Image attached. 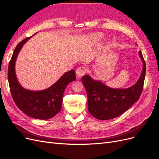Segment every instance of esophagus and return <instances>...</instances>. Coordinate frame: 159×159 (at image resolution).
<instances>
[{"mask_svg":"<svg viewBox=\"0 0 159 159\" xmlns=\"http://www.w3.org/2000/svg\"><path fill=\"white\" fill-rule=\"evenodd\" d=\"M87 71V70L85 67H80L79 68L76 70V75L78 78H81Z\"/></svg>","mask_w":159,"mask_h":159,"instance_id":"34e87169","label":"esophagus"}]
</instances>
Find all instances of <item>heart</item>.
Listing matches in <instances>:
<instances>
[{
    "instance_id": "heart-1",
    "label": "heart",
    "mask_w": 159,
    "mask_h": 159,
    "mask_svg": "<svg viewBox=\"0 0 159 159\" xmlns=\"http://www.w3.org/2000/svg\"><path fill=\"white\" fill-rule=\"evenodd\" d=\"M104 35L102 33L95 32L88 35L85 38V41L86 44L89 46H93L99 44L103 40Z\"/></svg>"
}]
</instances>
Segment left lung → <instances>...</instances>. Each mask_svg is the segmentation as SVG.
Returning <instances> with one entry per match:
<instances>
[{
    "mask_svg": "<svg viewBox=\"0 0 159 159\" xmlns=\"http://www.w3.org/2000/svg\"><path fill=\"white\" fill-rule=\"evenodd\" d=\"M139 55L143 61V70L137 82L125 89L112 88L89 75L81 81L88 94V109L91 115L99 120L117 117L126 111L139 99L143 89L146 65L141 51Z\"/></svg>",
    "mask_w": 159,
    "mask_h": 159,
    "instance_id": "left-lung-1",
    "label": "left lung"
}]
</instances>
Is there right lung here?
<instances>
[{"label":"right lung","instance_id":"1","mask_svg":"<svg viewBox=\"0 0 159 159\" xmlns=\"http://www.w3.org/2000/svg\"><path fill=\"white\" fill-rule=\"evenodd\" d=\"M30 38L32 36L21 41L14 49L8 65V80L12 99L19 109L34 119L46 120L60 111L65 89L70 82L76 80L75 71L71 70L66 72L54 84L46 89L32 91L24 88L17 80L15 64L18 53Z\"/></svg>","mask_w":159,"mask_h":159}]
</instances>
